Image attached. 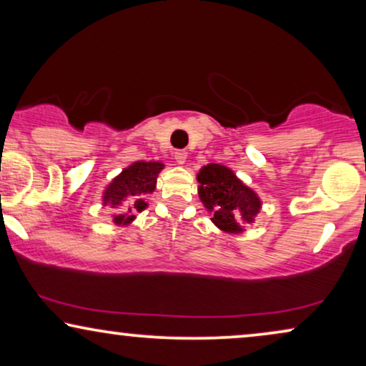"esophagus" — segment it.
Segmentation results:
<instances>
[{
    "label": "esophagus",
    "instance_id": "esophagus-1",
    "mask_svg": "<svg viewBox=\"0 0 366 366\" xmlns=\"http://www.w3.org/2000/svg\"><path fill=\"white\" fill-rule=\"evenodd\" d=\"M187 158H188V153L184 152V149H178V152H174V162L178 164H184Z\"/></svg>",
    "mask_w": 366,
    "mask_h": 366
}]
</instances>
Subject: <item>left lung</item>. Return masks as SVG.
Here are the masks:
<instances>
[{
	"instance_id": "obj_1",
	"label": "left lung",
	"mask_w": 366,
	"mask_h": 366,
	"mask_svg": "<svg viewBox=\"0 0 366 366\" xmlns=\"http://www.w3.org/2000/svg\"><path fill=\"white\" fill-rule=\"evenodd\" d=\"M198 194L212 222L227 233H242L243 223H253L262 202L258 194L223 164L209 163L197 174Z\"/></svg>"
}]
</instances>
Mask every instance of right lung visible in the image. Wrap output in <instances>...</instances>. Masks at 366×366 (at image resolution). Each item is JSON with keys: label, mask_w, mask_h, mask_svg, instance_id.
Here are the masks:
<instances>
[{"label": "right lung", "mask_w": 366, "mask_h": 366, "mask_svg": "<svg viewBox=\"0 0 366 366\" xmlns=\"http://www.w3.org/2000/svg\"><path fill=\"white\" fill-rule=\"evenodd\" d=\"M163 167L159 162H134L113 178L103 193V204L114 208V224L127 227L137 218L138 212L148 207L144 197L154 192Z\"/></svg>", "instance_id": "add662e5"}]
</instances>
